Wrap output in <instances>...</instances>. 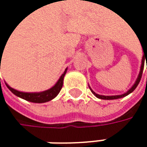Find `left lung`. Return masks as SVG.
I'll return each mask as SVG.
<instances>
[{
    "label": "left lung",
    "mask_w": 147,
    "mask_h": 147,
    "mask_svg": "<svg viewBox=\"0 0 147 147\" xmlns=\"http://www.w3.org/2000/svg\"><path fill=\"white\" fill-rule=\"evenodd\" d=\"M143 48V47H142ZM143 51H144V49H143ZM146 58H147V50L146 51H144V55H143V58H142V65H141V67H140V74H139V76H138V78H137V80H136V82H135V83L133 85V87L127 92V93H125V94H121V95H113V96H104V95H100V94H95L90 88V90L92 91V93L97 97V98H99V99H101V100H116V99H120V98H123V97H124V96H127L128 94H129L130 93H132L133 91L136 88V87L138 86V84L140 83V79H141V76H142V73H143V69H144V59H146ZM147 68V66H146Z\"/></svg>",
    "instance_id": "left-lung-1"
}]
</instances>
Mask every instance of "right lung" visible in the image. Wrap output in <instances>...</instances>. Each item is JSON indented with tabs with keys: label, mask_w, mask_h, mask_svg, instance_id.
I'll use <instances>...</instances> for the list:
<instances>
[{
	"label": "right lung",
	"mask_w": 147,
	"mask_h": 147,
	"mask_svg": "<svg viewBox=\"0 0 147 147\" xmlns=\"http://www.w3.org/2000/svg\"><path fill=\"white\" fill-rule=\"evenodd\" d=\"M1 57H2V55H1ZM1 64V62H0ZM66 73V70L65 71V72L62 74V76H60V78L59 79V81L57 82V83L51 88L48 90H46L41 93H24V92H19L18 90H15L13 88H12L11 87H9L7 84V87L9 88V90L13 93L15 95H17L18 97H20L27 101L33 103H45L47 101H50L51 100H53V98H55L59 93L60 92L62 86H63V81H64V76Z\"/></svg>",
	"instance_id": "obj_1"
}]
</instances>
